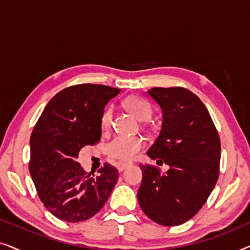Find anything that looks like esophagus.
Segmentation results:
<instances>
[{
    "mask_svg": "<svg viewBox=\"0 0 250 250\" xmlns=\"http://www.w3.org/2000/svg\"><path fill=\"white\" fill-rule=\"evenodd\" d=\"M129 165H131V164H122V165L118 166V170H119V172H123V170H124L126 167L129 166Z\"/></svg>",
    "mask_w": 250,
    "mask_h": 250,
    "instance_id": "esophagus-1",
    "label": "esophagus"
}]
</instances>
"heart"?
Returning <instances> with one entry per match:
<instances>
[{"label": "heart", "instance_id": "b5f03b06", "mask_svg": "<svg viewBox=\"0 0 250 250\" xmlns=\"http://www.w3.org/2000/svg\"><path fill=\"white\" fill-rule=\"evenodd\" d=\"M124 105L127 110L135 116L139 121H146L151 116V107L143 99L129 97L124 101ZM101 128L108 131L112 123V109L105 108L101 115ZM143 142L140 136L118 135L111 140L105 146L107 155L118 163H126L131 160L140 150L142 149Z\"/></svg>", "mask_w": 250, "mask_h": 250}]
</instances>
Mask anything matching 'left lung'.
I'll return each mask as SVG.
<instances>
[{"instance_id":"8db88e82","label":"left lung","mask_w":250,"mask_h":250,"mask_svg":"<svg viewBox=\"0 0 250 250\" xmlns=\"http://www.w3.org/2000/svg\"><path fill=\"white\" fill-rule=\"evenodd\" d=\"M163 112L162 129L146 155L168 165L166 173L140 165V207L150 220L174 227L196 215L213 191L221 159L220 136L199 98L183 87L146 92Z\"/></svg>"}]
</instances>
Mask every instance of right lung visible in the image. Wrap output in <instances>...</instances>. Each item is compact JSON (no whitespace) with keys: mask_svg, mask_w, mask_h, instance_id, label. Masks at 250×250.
Here are the masks:
<instances>
[{"mask_svg":"<svg viewBox=\"0 0 250 250\" xmlns=\"http://www.w3.org/2000/svg\"><path fill=\"white\" fill-rule=\"evenodd\" d=\"M121 90L81 84L60 91L49 101L30 136L29 172L40 199L59 220L86 221L107 203L118 170L104 164L98 175L77 162L85 146L101 139V115Z\"/></svg>","mask_w":250,"mask_h":250,"instance_id":"obj_1","label":"right lung"}]
</instances>
